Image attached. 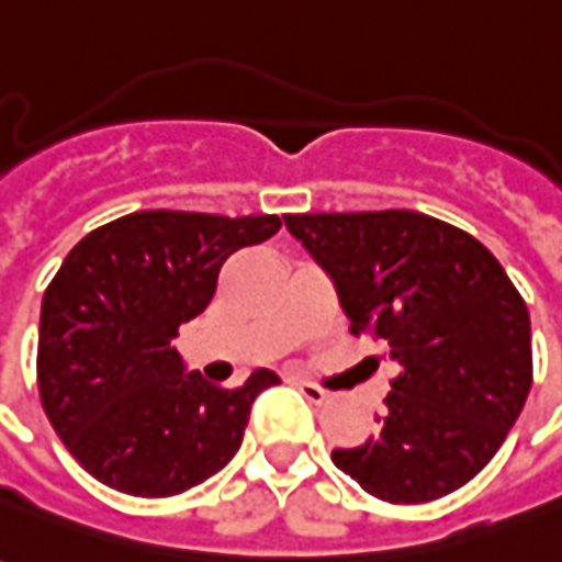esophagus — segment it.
I'll use <instances>...</instances> for the list:
<instances>
[{
  "mask_svg": "<svg viewBox=\"0 0 562 562\" xmlns=\"http://www.w3.org/2000/svg\"><path fill=\"white\" fill-rule=\"evenodd\" d=\"M294 386H297V392H301L310 404L328 402V392L322 390V386H316V383H310V380H294Z\"/></svg>",
  "mask_w": 562,
  "mask_h": 562,
  "instance_id": "esophagus-1",
  "label": "esophagus"
}]
</instances>
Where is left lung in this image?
Listing matches in <instances>:
<instances>
[{
	"mask_svg": "<svg viewBox=\"0 0 562 562\" xmlns=\"http://www.w3.org/2000/svg\"><path fill=\"white\" fill-rule=\"evenodd\" d=\"M352 335L398 362L380 429L331 459L364 493L441 499L496 457L532 386L529 310L484 243L414 210L282 215Z\"/></svg>",
	"mask_w": 562,
	"mask_h": 562,
	"instance_id": "obj_1",
	"label": "left lung"
}]
</instances>
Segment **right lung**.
Segmentation results:
<instances>
[{
  "instance_id": "obj_1",
  "label": "right lung",
  "mask_w": 562,
  "mask_h": 562,
  "mask_svg": "<svg viewBox=\"0 0 562 562\" xmlns=\"http://www.w3.org/2000/svg\"><path fill=\"white\" fill-rule=\"evenodd\" d=\"M277 215L145 210L90 231L50 280L38 322V395L50 426L100 484L160 499L222 472L243 445L258 368L222 390L186 371L172 340L213 301L234 252L270 240Z\"/></svg>"
}]
</instances>
